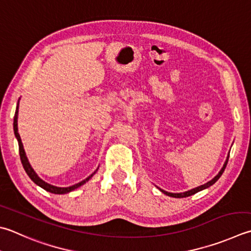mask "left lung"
<instances>
[{"label": "left lung", "mask_w": 251, "mask_h": 251, "mask_svg": "<svg viewBox=\"0 0 251 251\" xmlns=\"http://www.w3.org/2000/svg\"><path fill=\"white\" fill-rule=\"evenodd\" d=\"M228 156H229V155H228ZM228 156H227V158H226V160H225L223 167H222V169L220 170V173L217 174L216 176H215L213 179H212V180H210L209 182H206V183H204V184H202V186H200V187H197V188H195V189H191V190L186 191V192H181V193H172V192H167V191L163 190V189H159V190L162 191L163 193H165V195H166V196L173 197V198H186V197H190V196H192V195H195V193H197V192H199V191H201V190H204V189L211 187L212 184H214L217 180H219V178L222 176V174L224 173V170H225V168H226V165H227Z\"/></svg>", "instance_id": "1"}]
</instances>
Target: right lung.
Instances as JSON below:
<instances>
[{
  "mask_svg": "<svg viewBox=\"0 0 251 251\" xmlns=\"http://www.w3.org/2000/svg\"><path fill=\"white\" fill-rule=\"evenodd\" d=\"M17 118H18V103H17V108H16V111H15V116H14V125H13L14 126V133H15V136H16L17 141H18V146H20V156H21V160H22L23 167H24V169H25V172L27 173V175H28V176H29V178L31 179V180L34 181L36 184H38V186L41 187L42 189H45V190L48 191V192L55 193V195H64V193H69L71 191L75 190V189H76V188L83 186L84 183H86L89 180V179H91L94 176V175L96 174L98 168L91 175V176H88L86 179H84L83 181L78 182V183H75V184H73V186H71V187H55V186H52V184L42 180V179L36 174L35 170L32 169L29 162H28V158H27V156H26L25 150H24V146H23V143H22L21 135H20V133H18Z\"/></svg>",
  "mask_w": 251,
  "mask_h": 251,
  "instance_id": "1",
  "label": "right lung"
}]
</instances>
